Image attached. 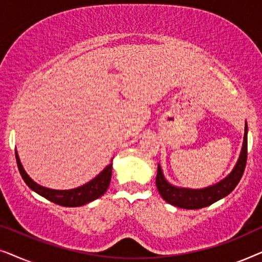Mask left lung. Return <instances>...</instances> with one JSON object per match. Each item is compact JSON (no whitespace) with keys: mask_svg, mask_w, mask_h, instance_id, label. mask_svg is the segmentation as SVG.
<instances>
[{"mask_svg":"<svg viewBox=\"0 0 262 262\" xmlns=\"http://www.w3.org/2000/svg\"><path fill=\"white\" fill-rule=\"evenodd\" d=\"M247 123L245 127V137H243L242 150L239 157L236 162V166L231 173L227 178L218 182L216 185L209 186L202 189H192V188H182L177 186L170 185L162 173L160 164L157 166V175H156V187L159 189L160 194L166 200L168 204L177 207L187 210H196L203 209V207L210 206L211 204L218 202V200L224 198L234 191V188L241 180L243 171H245L247 163Z\"/></svg>","mask_w":262,"mask_h":262,"instance_id":"8db88e82","label":"left lung"}]
</instances>
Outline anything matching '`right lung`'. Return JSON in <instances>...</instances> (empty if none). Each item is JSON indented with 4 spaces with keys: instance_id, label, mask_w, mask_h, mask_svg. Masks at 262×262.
I'll return each instance as SVG.
<instances>
[{
    "instance_id": "right-lung-1",
    "label": "right lung",
    "mask_w": 262,
    "mask_h": 262,
    "mask_svg": "<svg viewBox=\"0 0 262 262\" xmlns=\"http://www.w3.org/2000/svg\"><path fill=\"white\" fill-rule=\"evenodd\" d=\"M16 163L19 171L23 177L24 181L30 187L32 191H34L38 194L44 196L50 202L58 204L60 206L67 207H76L82 206L85 204L93 202V200L100 198V196L105 194V192L108 188L111 177H112V163L108 164L98 177L93 179L92 181L87 182V184L81 186V187L73 188V189H64V191H59V189H51L42 187V186L38 185L32 179L28 177L26 171H25L23 164L20 162L19 155L15 151Z\"/></svg>"
}]
</instances>
